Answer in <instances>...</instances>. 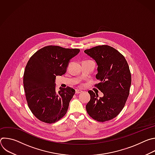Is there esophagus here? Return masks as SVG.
Here are the masks:
<instances>
[{"label":"esophagus","mask_w":155,"mask_h":155,"mask_svg":"<svg viewBox=\"0 0 155 155\" xmlns=\"http://www.w3.org/2000/svg\"><path fill=\"white\" fill-rule=\"evenodd\" d=\"M81 92H82V91L80 90H75V93L76 94H79V93H81Z\"/></svg>","instance_id":"1"}]
</instances>
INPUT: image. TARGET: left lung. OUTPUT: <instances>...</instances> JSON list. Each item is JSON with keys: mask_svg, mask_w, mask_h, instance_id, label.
Returning <instances> with one entry per match:
<instances>
[{"mask_svg": "<svg viewBox=\"0 0 155 155\" xmlns=\"http://www.w3.org/2000/svg\"><path fill=\"white\" fill-rule=\"evenodd\" d=\"M84 52L97 63L99 81L95 86L104 94L89 91L90 101L86 105L87 114L94 120L104 122L115 118L122 110L131 84V75L128 64L118 51L108 45H99Z\"/></svg>", "mask_w": 155, "mask_h": 155, "instance_id": "1", "label": "left lung"}]
</instances>
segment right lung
I'll return each instance as SVG.
<instances>
[{"instance_id": "obj_1", "label": "right lung", "mask_w": 155, "mask_h": 155, "mask_svg": "<svg viewBox=\"0 0 155 155\" xmlns=\"http://www.w3.org/2000/svg\"><path fill=\"white\" fill-rule=\"evenodd\" d=\"M79 52L50 45L38 50L28 62L23 77L26 97L31 111L41 121L53 123L67 113L75 91L68 86L56 92L55 79L66 72L70 60Z\"/></svg>"}]
</instances>
